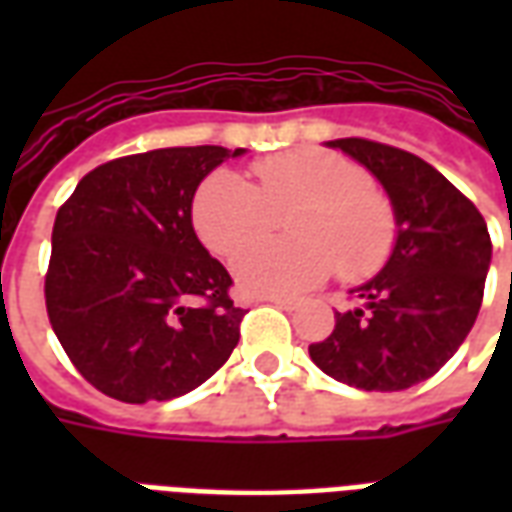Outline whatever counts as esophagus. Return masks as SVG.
Here are the masks:
<instances>
[{"label": "esophagus", "instance_id": "esophagus-1", "mask_svg": "<svg viewBox=\"0 0 512 512\" xmlns=\"http://www.w3.org/2000/svg\"><path fill=\"white\" fill-rule=\"evenodd\" d=\"M266 301H271V304H277L279 310H293V307H296V301H293V299H282V296H271V299H266Z\"/></svg>", "mask_w": 512, "mask_h": 512}]
</instances>
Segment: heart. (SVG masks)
<instances>
[{
    "label": "heart",
    "instance_id": "heart-1",
    "mask_svg": "<svg viewBox=\"0 0 512 512\" xmlns=\"http://www.w3.org/2000/svg\"><path fill=\"white\" fill-rule=\"evenodd\" d=\"M255 186L219 169L194 194L191 219L202 244L219 257L240 255L293 207V242L238 257L235 279L255 296H296L321 285L337 266L343 279H365L384 266L395 244V213L351 158L307 147L257 161Z\"/></svg>",
    "mask_w": 512,
    "mask_h": 512
}]
</instances>
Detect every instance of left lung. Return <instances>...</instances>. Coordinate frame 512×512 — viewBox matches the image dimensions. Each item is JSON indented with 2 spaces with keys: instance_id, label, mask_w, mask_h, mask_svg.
Segmentation results:
<instances>
[{
  "instance_id": "1",
  "label": "left lung",
  "mask_w": 512,
  "mask_h": 512,
  "mask_svg": "<svg viewBox=\"0 0 512 512\" xmlns=\"http://www.w3.org/2000/svg\"><path fill=\"white\" fill-rule=\"evenodd\" d=\"M373 172L392 202V255L365 285L356 307L337 312L334 332L310 345L326 376L365 392H400L425 381L472 332L491 266L485 219L450 180L400 147L332 139Z\"/></svg>"
}]
</instances>
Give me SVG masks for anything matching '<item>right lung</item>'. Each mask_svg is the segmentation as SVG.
Instances as JSON below:
<instances>
[{"label": "right lung", "instance_id": "1", "mask_svg": "<svg viewBox=\"0 0 512 512\" xmlns=\"http://www.w3.org/2000/svg\"><path fill=\"white\" fill-rule=\"evenodd\" d=\"M244 147H161L87 172L57 211L51 329L73 367L123 403L172 400L230 359L244 312L191 224L202 180Z\"/></svg>", "mask_w": 512, "mask_h": 512}]
</instances>
